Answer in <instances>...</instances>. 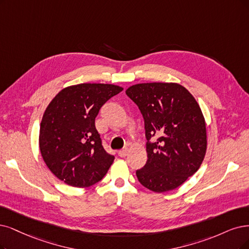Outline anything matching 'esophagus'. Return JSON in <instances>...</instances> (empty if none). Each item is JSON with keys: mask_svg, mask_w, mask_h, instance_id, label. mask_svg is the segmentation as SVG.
Segmentation results:
<instances>
[{"mask_svg": "<svg viewBox=\"0 0 249 249\" xmlns=\"http://www.w3.org/2000/svg\"><path fill=\"white\" fill-rule=\"evenodd\" d=\"M127 153H128V149H123V150L118 152V155L120 156V157L123 158V157H125V156L127 155Z\"/></svg>", "mask_w": 249, "mask_h": 249, "instance_id": "obj_1", "label": "esophagus"}]
</instances>
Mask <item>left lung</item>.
I'll use <instances>...</instances> for the list:
<instances>
[{"instance_id": "1", "label": "left lung", "mask_w": 249, "mask_h": 249, "mask_svg": "<svg viewBox=\"0 0 249 249\" xmlns=\"http://www.w3.org/2000/svg\"><path fill=\"white\" fill-rule=\"evenodd\" d=\"M126 94L144 120L148 160L136 170L143 187L155 193L177 189L194 174L205 157L206 124L190 92L178 83H142ZM158 141L151 143L153 136Z\"/></svg>"}]
</instances>
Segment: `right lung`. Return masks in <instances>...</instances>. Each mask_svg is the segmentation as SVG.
<instances>
[{"label": "right lung", "mask_w": 249, "mask_h": 249, "mask_svg": "<svg viewBox=\"0 0 249 249\" xmlns=\"http://www.w3.org/2000/svg\"><path fill=\"white\" fill-rule=\"evenodd\" d=\"M123 90L113 84L83 83L59 91L40 125L39 145L55 177L76 188L103 179L115 157L104 149L95 118L107 101Z\"/></svg>", "instance_id": "1"}]
</instances>
